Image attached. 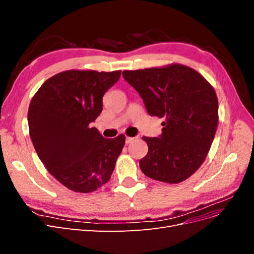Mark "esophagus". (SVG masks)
<instances>
[{
  "label": "esophagus",
  "mask_w": 254,
  "mask_h": 254,
  "mask_svg": "<svg viewBox=\"0 0 254 254\" xmlns=\"http://www.w3.org/2000/svg\"><path fill=\"white\" fill-rule=\"evenodd\" d=\"M135 139V137H131V136H127L126 137V144H130L131 142H133V140Z\"/></svg>",
  "instance_id": "esophagus-1"
}]
</instances>
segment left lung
Returning a JSON list of instances; mask_svg holds the SVG:
<instances>
[{"instance_id": "left-lung-1", "label": "left lung", "mask_w": 254, "mask_h": 254, "mask_svg": "<svg viewBox=\"0 0 254 254\" xmlns=\"http://www.w3.org/2000/svg\"><path fill=\"white\" fill-rule=\"evenodd\" d=\"M123 76L139 92L150 117L165 119L160 137H142L148 152L140 161L141 171L165 183L187 180L203 163L216 133L214 88L194 68L179 64L124 71Z\"/></svg>"}]
</instances>
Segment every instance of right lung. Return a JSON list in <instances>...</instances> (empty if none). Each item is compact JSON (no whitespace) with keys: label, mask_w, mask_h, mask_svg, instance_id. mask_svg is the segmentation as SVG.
Listing matches in <instances>:
<instances>
[{"label":"right lung","mask_w":254,"mask_h":254,"mask_svg":"<svg viewBox=\"0 0 254 254\" xmlns=\"http://www.w3.org/2000/svg\"><path fill=\"white\" fill-rule=\"evenodd\" d=\"M120 76L121 71L61 72L44 81L29 104V134L38 157L76 193H91L108 182L125 145L124 134L105 139L91 126Z\"/></svg>","instance_id":"right-lung-1"}]
</instances>
